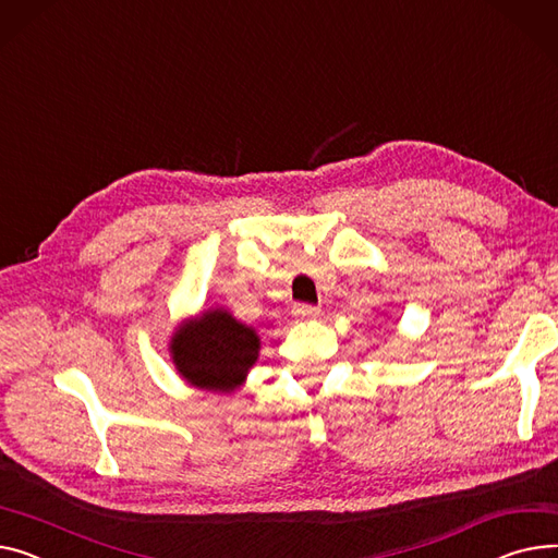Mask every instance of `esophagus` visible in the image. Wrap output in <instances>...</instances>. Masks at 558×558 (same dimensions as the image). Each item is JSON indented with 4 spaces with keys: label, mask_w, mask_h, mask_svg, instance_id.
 <instances>
[{
    "label": "esophagus",
    "mask_w": 558,
    "mask_h": 558,
    "mask_svg": "<svg viewBox=\"0 0 558 558\" xmlns=\"http://www.w3.org/2000/svg\"><path fill=\"white\" fill-rule=\"evenodd\" d=\"M318 314H320V307H316V305H307V303L293 305V316H295V318L310 320V318H318Z\"/></svg>",
    "instance_id": "1"
}]
</instances>
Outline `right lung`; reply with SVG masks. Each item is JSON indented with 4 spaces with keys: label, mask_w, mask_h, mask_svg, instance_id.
I'll list each match as a JSON object with an SVG mask.
<instances>
[{
    "label": "right lung",
    "mask_w": 558,
    "mask_h": 558,
    "mask_svg": "<svg viewBox=\"0 0 558 558\" xmlns=\"http://www.w3.org/2000/svg\"><path fill=\"white\" fill-rule=\"evenodd\" d=\"M259 337L227 310H208L177 327L170 354L177 373L195 388L233 392L257 361Z\"/></svg>",
    "instance_id": "right-lung-1"
}]
</instances>
